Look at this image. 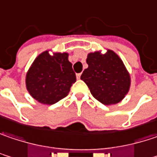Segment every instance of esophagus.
I'll list each match as a JSON object with an SVG mask.
<instances>
[{
    "instance_id": "1",
    "label": "esophagus",
    "mask_w": 157,
    "mask_h": 157,
    "mask_svg": "<svg viewBox=\"0 0 157 157\" xmlns=\"http://www.w3.org/2000/svg\"><path fill=\"white\" fill-rule=\"evenodd\" d=\"M81 75H82L81 73H79V74H76V78H77V79L81 78Z\"/></svg>"
}]
</instances>
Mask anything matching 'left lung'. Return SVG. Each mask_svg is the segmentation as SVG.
<instances>
[{
    "instance_id": "left-lung-1",
    "label": "left lung",
    "mask_w": 157,
    "mask_h": 157,
    "mask_svg": "<svg viewBox=\"0 0 157 157\" xmlns=\"http://www.w3.org/2000/svg\"><path fill=\"white\" fill-rule=\"evenodd\" d=\"M81 79L87 84L90 93L102 104L110 106L121 102L131 87V75L123 60L111 50L90 52Z\"/></svg>"
}]
</instances>
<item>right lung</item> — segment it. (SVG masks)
I'll return each mask as SVG.
<instances>
[{"instance_id":"1","label":"right lung","mask_w":157,"mask_h":157,"mask_svg":"<svg viewBox=\"0 0 157 157\" xmlns=\"http://www.w3.org/2000/svg\"><path fill=\"white\" fill-rule=\"evenodd\" d=\"M76 76L67 52L45 51L33 60L25 75V86L36 101L52 105L67 97Z\"/></svg>"}]
</instances>
